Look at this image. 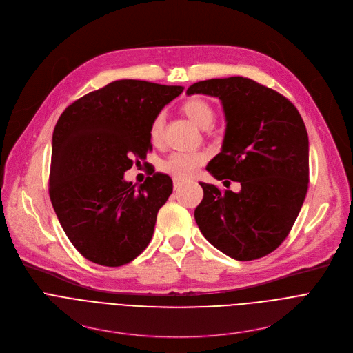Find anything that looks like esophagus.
<instances>
[{"label":"esophagus","instance_id":"esophagus-1","mask_svg":"<svg viewBox=\"0 0 353 353\" xmlns=\"http://www.w3.org/2000/svg\"><path fill=\"white\" fill-rule=\"evenodd\" d=\"M173 185H174V190H179V188L183 185V180L174 179V180H173Z\"/></svg>","mask_w":353,"mask_h":353}]
</instances>
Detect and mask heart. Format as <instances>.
Wrapping results in <instances>:
<instances>
[{"instance_id": "1", "label": "heart", "mask_w": 353, "mask_h": 353, "mask_svg": "<svg viewBox=\"0 0 353 353\" xmlns=\"http://www.w3.org/2000/svg\"><path fill=\"white\" fill-rule=\"evenodd\" d=\"M181 112L194 125L201 130H208L215 120L214 108L203 99H188L187 102L183 103ZM163 128L165 116L159 113L149 127V139L154 146H159L163 142ZM205 161L207 155L204 152H174L161 163V170L173 179L187 180L198 172V169L205 163Z\"/></svg>"}]
</instances>
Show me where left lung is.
Segmentation results:
<instances>
[{
	"label": "left lung",
	"mask_w": 353,
	"mask_h": 353,
	"mask_svg": "<svg viewBox=\"0 0 353 353\" xmlns=\"http://www.w3.org/2000/svg\"><path fill=\"white\" fill-rule=\"evenodd\" d=\"M222 103L226 131L221 154L207 166L218 180L239 181L223 192L199 183L204 198L195 222L204 237L237 261L261 259L289 234L309 188V137L301 116L276 90L243 77L192 83ZM228 181V180H226Z\"/></svg>",
	"instance_id": "left-lung-1"
}]
</instances>
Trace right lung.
<instances>
[{
	"mask_svg": "<svg viewBox=\"0 0 353 353\" xmlns=\"http://www.w3.org/2000/svg\"><path fill=\"white\" fill-rule=\"evenodd\" d=\"M183 89L114 81L75 100L60 116L48 194L67 237L86 260L121 267L152 239L173 181L168 174L150 173L135 187L124 173L134 158H146L152 149L150 123Z\"/></svg>",
	"mask_w": 353,
	"mask_h": 353,
	"instance_id": "1",
	"label": "right lung"
}]
</instances>
